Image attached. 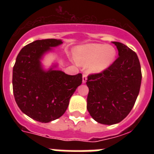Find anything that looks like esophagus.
Returning a JSON list of instances; mask_svg holds the SVG:
<instances>
[{
  "label": "esophagus",
  "instance_id": "esophagus-1",
  "mask_svg": "<svg viewBox=\"0 0 154 154\" xmlns=\"http://www.w3.org/2000/svg\"><path fill=\"white\" fill-rule=\"evenodd\" d=\"M86 80L87 74L86 73H83V75H82V82H83V83H85V82H86Z\"/></svg>",
  "mask_w": 154,
  "mask_h": 154
}]
</instances>
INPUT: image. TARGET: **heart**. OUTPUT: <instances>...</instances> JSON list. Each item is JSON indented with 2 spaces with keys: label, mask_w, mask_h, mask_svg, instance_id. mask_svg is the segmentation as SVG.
Instances as JSON below:
<instances>
[{
  "label": "heart",
  "mask_w": 154,
  "mask_h": 154,
  "mask_svg": "<svg viewBox=\"0 0 154 154\" xmlns=\"http://www.w3.org/2000/svg\"><path fill=\"white\" fill-rule=\"evenodd\" d=\"M116 49L111 45L90 44L79 47L75 51V59L78 64L89 65L90 71L100 72L112 65L116 57Z\"/></svg>",
  "instance_id": "heart-1"
}]
</instances>
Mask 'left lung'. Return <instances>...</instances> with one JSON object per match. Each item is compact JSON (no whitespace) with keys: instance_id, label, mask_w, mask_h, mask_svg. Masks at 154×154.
I'll return each instance as SVG.
<instances>
[{"instance_id":"8db88e82","label":"left lung","mask_w":154,"mask_h":154,"mask_svg":"<svg viewBox=\"0 0 154 154\" xmlns=\"http://www.w3.org/2000/svg\"><path fill=\"white\" fill-rule=\"evenodd\" d=\"M112 43L119 57L108 69L89 74L86 80L87 109L96 122L104 125L117 124L127 117L141 82V65L136 53L122 43Z\"/></svg>"}]
</instances>
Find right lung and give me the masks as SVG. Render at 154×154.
Masks as SVG:
<instances>
[{
    "label": "right lung",
    "mask_w": 154,
    "mask_h": 154,
    "mask_svg": "<svg viewBox=\"0 0 154 154\" xmlns=\"http://www.w3.org/2000/svg\"><path fill=\"white\" fill-rule=\"evenodd\" d=\"M60 40H37L25 45L16 59L13 69V95L24 113L37 122L47 123L61 117L69 99L82 83V74L42 69L40 59Z\"/></svg>",
    "instance_id": "add662e5"
}]
</instances>
